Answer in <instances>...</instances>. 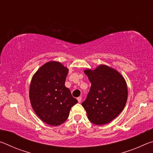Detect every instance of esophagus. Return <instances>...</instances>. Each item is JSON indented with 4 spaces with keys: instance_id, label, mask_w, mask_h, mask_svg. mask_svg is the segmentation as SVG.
<instances>
[{
    "instance_id": "1",
    "label": "esophagus",
    "mask_w": 153,
    "mask_h": 153,
    "mask_svg": "<svg viewBox=\"0 0 153 153\" xmlns=\"http://www.w3.org/2000/svg\"><path fill=\"white\" fill-rule=\"evenodd\" d=\"M77 101H78V102H81V100H82V97H79L78 98H77Z\"/></svg>"
}]
</instances>
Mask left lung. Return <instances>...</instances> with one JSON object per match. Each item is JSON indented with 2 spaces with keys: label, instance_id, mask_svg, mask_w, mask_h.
Returning <instances> with one entry per match:
<instances>
[{
  "label": "left lung",
  "instance_id": "left-lung-1",
  "mask_svg": "<svg viewBox=\"0 0 153 153\" xmlns=\"http://www.w3.org/2000/svg\"><path fill=\"white\" fill-rule=\"evenodd\" d=\"M85 74L91 87L82 105L88 118L95 125L111 122L123 111L128 99V88L123 77L114 69L101 65Z\"/></svg>",
  "mask_w": 153,
  "mask_h": 153
}]
</instances>
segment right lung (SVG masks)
I'll use <instances>...</instances> for the list:
<instances>
[{"label":"right lung","instance_id":"obj_1","mask_svg":"<svg viewBox=\"0 0 153 153\" xmlns=\"http://www.w3.org/2000/svg\"><path fill=\"white\" fill-rule=\"evenodd\" d=\"M68 71L59 62H48L36 71L31 81V105L36 115L48 125L63 123L71 108L77 102L65 86Z\"/></svg>","mask_w":153,"mask_h":153}]
</instances>
